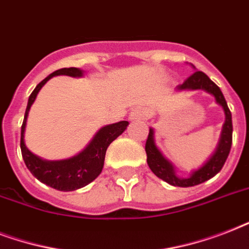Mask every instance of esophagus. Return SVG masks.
Segmentation results:
<instances>
[{
	"instance_id": "34e87169",
	"label": "esophagus",
	"mask_w": 249,
	"mask_h": 249,
	"mask_svg": "<svg viewBox=\"0 0 249 249\" xmlns=\"http://www.w3.org/2000/svg\"><path fill=\"white\" fill-rule=\"evenodd\" d=\"M144 116H146V111H144L143 108H141V107H137V108L132 109V112H130V115H129V119L130 120H142V119H144Z\"/></svg>"
}]
</instances>
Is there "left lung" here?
<instances>
[{"label": "left lung", "instance_id": "left-lung-1", "mask_svg": "<svg viewBox=\"0 0 249 249\" xmlns=\"http://www.w3.org/2000/svg\"><path fill=\"white\" fill-rule=\"evenodd\" d=\"M200 89L207 91V93L212 94L217 103L222 107L225 112V123L224 126H222V132H221L220 142L217 144L216 151L213 152V155L207 160V163L204 165L200 166L199 169L194 170L193 173L190 174V177H178L173 164L166 159L156 146L155 138H154V129L152 128H150V133H148L147 141H146L144 150H146V154H147V164L150 166V169L152 170V173L155 176H158L163 181H165L166 183H169L172 186L191 187V186L199 185V183L208 181L222 169V166H224L225 161H226L229 154H230V148H231L232 143L231 112L229 109L228 103L225 101L224 94H222L220 88L213 83L204 72L201 71L194 72L185 83L177 88V90Z\"/></svg>", "mask_w": 249, "mask_h": 249}]
</instances>
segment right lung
Listing matches in <instances>:
<instances>
[{
    "label": "right lung",
    "mask_w": 249,
    "mask_h": 249,
    "mask_svg": "<svg viewBox=\"0 0 249 249\" xmlns=\"http://www.w3.org/2000/svg\"><path fill=\"white\" fill-rule=\"evenodd\" d=\"M59 75L81 77L84 72L83 70L75 67L60 68L58 71L53 72L52 75H49L35 88L32 94L29 95L24 120L21 125L20 150L25 165L38 181L50 186L53 189L59 190V191H73V190L81 189L84 186L89 185L90 182H93L101 174L103 164H105L107 147L112 141H115L120 134H123L129 123L128 121H119V123L106 125L101 128L83 151L70 159L50 161V160L41 159L32 154L24 143L25 124H27L29 109H31V106L33 105L41 88L48 83L53 76Z\"/></svg>",
    "instance_id": "obj_1"
}]
</instances>
